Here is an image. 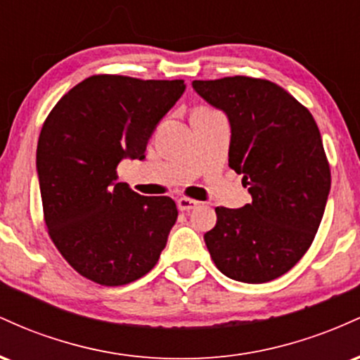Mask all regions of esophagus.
Returning a JSON list of instances; mask_svg holds the SVG:
<instances>
[{
  "label": "esophagus",
  "instance_id": "esophagus-1",
  "mask_svg": "<svg viewBox=\"0 0 360 360\" xmlns=\"http://www.w3.org/2000/svg\"><path fill=\"white\" fill-rule=\"evenodd\" d=\"M198 205L200 203L191 200V198H179V200H177V208H179L181 212H189V210L196 208Z\"/></svg>",
  "mask_w": 360,
  "mask_h": 360
}]
</instances>
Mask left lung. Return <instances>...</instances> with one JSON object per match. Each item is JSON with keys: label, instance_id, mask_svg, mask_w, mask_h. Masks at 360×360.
Returning <instances> with one entry per match:
<instances>
[{"label": "left lung", "instance_id": "left-lung-1", "mask_svg": "<svg viewBox=\"0 0 360 360\" xmlns=\"http://www.w3.org/2000/svg\"><path fill=\"white\" fill-rule=\"evenodd\" d=\"M193 88L229 117V166L243 174L252 203L218 206L205 233L214 266L226 278L272 281L307 254L330 193V166L311 113L286 89L247 76L193 81Z\"/></svg>", "mask_w": 360, "mask_h": 360}]
</instances>
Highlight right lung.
<instances>
[{
    "label": "right lung",
    "instance_id": "obj_1",
    "mask_svg": "<svg viewBox=\"0 0 360 360\" xmlns=\"http://www.w3.org/2000/svg\"><path fill=\"white\" fill-rule=\"evenodd\" d=\"M186 84L91 76L57 101L37 146L44 220L62 257L86 279L122 286L155 266L177 220L169 196L117 183L122 159H146L148 139Z\"/></svg>",
    "mask_w": 360,
    "mask_h": 360
}]
</instances>
